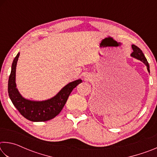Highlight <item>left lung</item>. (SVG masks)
Listing matches in <instances>:
<instances>
[{"mask_svg":"<svg viewBox=\"0 0 157 157\" xmlns=\"http://www.w3.org/2000/svg\"><path fill=\"white\" fill-rule=\"evenodd\" d=\"M132 49H133V52L131 54V56L136 58V59H139L140 61H141L143 63H145V66H147V71L148 72L150 73V66H149V63L147 61V59H146L144 54H143L142 50H140L139 47H137L135 45H132Z\"/></svg>","mask_w":157,"mask_h":157,"instance_id":"left-lung-1","label":"left lung"}]
</instances>
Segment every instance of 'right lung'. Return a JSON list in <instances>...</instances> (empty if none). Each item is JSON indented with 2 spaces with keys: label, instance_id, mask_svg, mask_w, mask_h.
Wrapping results in <instances>:
<instances>
[{
  "label": "right lung",
  "instance_id": "add662e5",
  "mask_svg": "<svg viewBox=\"0 0 157 157\" xmlns=\"http://www.w3.org/2000/svg\"><path fill=\"white\" fill-rule=\"evenodd\" d=\"M20 53L15 57L12 65L11 73L8 81V94L13 105L24 118L33 122H44L54 118L59 114L73 89L80 84L82 79L71 82L65 86L55 97L51 99L40 101H31L21 96L18 89L16 88L15 82L16 67Z\"/></svg>",
  "mask_w": 157,
  "mask_h": 157
}]
</instances>
